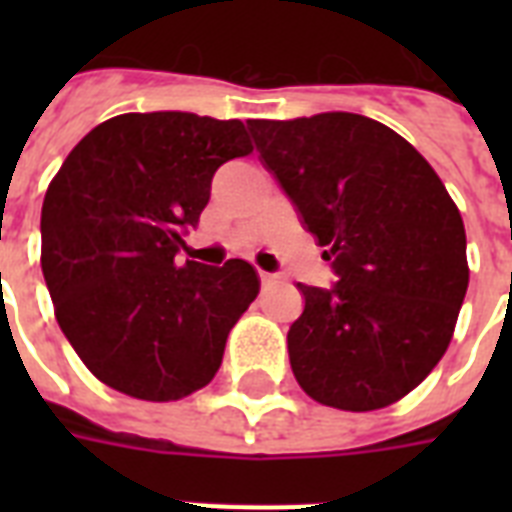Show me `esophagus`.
Instances as JSON below:
<instances>
[{
	"mask_svg": "<svg viewBox=\"0 0 512 512\" xmlns=\"http://www.w3.org/2000/svg\"><path fill=\"white\" fill-rule=\"evenodd\" d=\"M260 281H263V284H273V281H276V276H273V273L260 271Z\"/></svg>",
	"mask_w": 512,
	"mask_h": 512,
	"instance_id": "1",
	"label": "esophagus"
}]
</instances>
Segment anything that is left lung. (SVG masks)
I'll return each instance as SVG.
<instances>
[{
  "label": "left lung",
  "instance_id": "left-lung-1",
  "mask_svg": "<svg viewBox=\"0 0 512 512\" xmlns=\"http://www.w3.org/2000/svg\"><path fill=\"white\" fill-rule=\"evenodd\" d=\"M265 170L324 247L337 284L305 287L289 364L324 406L372 412L420 385L468 292L465 225L412 143L361 114L249 119Z\"/></svg>",
  "mask_w": 512,
  "mask_h": 512
}]
</instances>
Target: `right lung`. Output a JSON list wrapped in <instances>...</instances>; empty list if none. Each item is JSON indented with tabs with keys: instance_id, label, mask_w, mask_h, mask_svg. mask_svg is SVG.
Masks as SVG:
<instances>
[{
	"instance_id": "right-lung-1",
	"label": "right lung",
	"mask_w": 512,
	"mask_h": 512,
	"mask_svg": "<svg viewBox=\"0 0 512 512\" xmlns=\"http://www.w3.org/2000/svg\"><path fill=\"white\" fill-rule=\"evenodd\" d=\"M252 154L239 119L154 111L87 132L42 204V273L55 319L87 369L143 401H177L220 369L260 292L255 268L180 260L212 175Z\"/></svg>"
}]
</instances>
